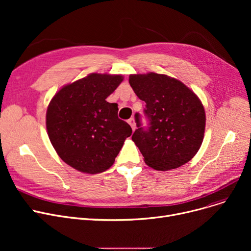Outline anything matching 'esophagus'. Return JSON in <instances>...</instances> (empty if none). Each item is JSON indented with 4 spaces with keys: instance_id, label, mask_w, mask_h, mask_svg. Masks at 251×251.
<instances>
[{
    "instance_id": "34e87169",
    "label": "esophagus",
    "mask_w": 251,
    "mask_h": 251,
    "mask_svg": "<svg viewBox=\"0 0 251 251\" xmlns=\"http://www.w3.org/2000/svg\"><path fill=\"white\" fill-rule=\"evenodd\" d=\"M128 123L130 124V126H131V128H132L133 131L136 129V124H135V121H134L133 118H130L128 120Z\"/></svg>"
}]
</instances>
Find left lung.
<instances>
[{
  "mask_svg": "<svg viewBox=\"0 0 251 251\" xmlns=\"http://www.w3.org/2000/svg\"><path fill=\"white\" fill-rule=\"evenodd\" d=\"M135 95L146 101L148 125L137 129L132 140L154 170L168 171L189 162L199 151L204 134L205 113L200 99L186 85L163 74L130 75Z\"/></svg>",
  "mask_w": 251,
  "mask_h": 251,
  "instance_id": "8db88e82",
  "label": "left lung"
}]
</instances>
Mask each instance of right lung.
I'll list each match as a JSON object with an SVG mask.
<instances>
[{"label":"right lung","mask_w":251,"mask_h":251,"mask_svg":"<svg viewBox=\"0 0 251 251\" xmlns=\"http://www.w3.org/2000/svg\"><path fill=\"white\" fill-rule=\"evenodd\" d=\"M122 80L121 75L92 73L64 86L49 104L47 130L52 147L80 172L108 170L132 133L118 118V104L105 100Z\"/></svg>","instance_id":"right-lung-1"}]
</instances>
